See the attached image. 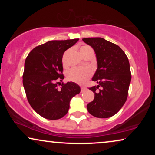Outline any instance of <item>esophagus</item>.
I'll use <instances>...</instances> for the list:
<instances>
[{
  "label": "esophagus",
  "instance_id": "esophagus-1",
  "mask_svg": "<svg viewBox=\"0 0 155 155\" xmlns=\"http://www.w3.org/2000/svg\"><path fill=\"white\" fill-rule=\"evenodd\" d=\"M80 88H81V92H83V91L86 89L85 87H81Z\"/></svg>",
  "mask_w": 155,
  "mask_h": 155
}]
</instances>
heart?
Masks as SVG:
<instances>
[{
  "mask_svg": "<svg viewBox=\"0 0 155 155\" xmlns=\"http://www.w3.org/2000/svg\"><path fill=\"white\" fill-rule=\"evenodd\" d=\"M88 51H92L89 46H83L80 48V52L82 56ZM92 75V69L88 67L73 68L70 70L67 73V78L69 81L78 84H83Z\"/></svg>",
  "mask_w": 155,
  "mask_h": 155,
  "instance_id": "obj_1",
  "label": "heart"
}]
</instances>
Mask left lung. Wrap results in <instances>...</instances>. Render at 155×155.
<instances>
[{"instance_id": "1", "label": "left lung", "mask_w": 155, "mask_h": 155, "mask_svg": "<svg viewBox=\"0 0 155 155\" xmlns=\"http://www.w3.org/2000/svg\"><path fill=\"white\" fill-rule=\"evenodd\" d=\"M82 41L93 48L97 60L92 80L99 84L89 88L94 99L87 106V111L97 118L111 117L128 97L131 80L128 58L119 46L103 38H84Z\"/></svg>"}]
</instances>
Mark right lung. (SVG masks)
<instances>
[{
    "label": "right lung",
    "mask_w": 155,
    "mask_h": 155,
    "mask_svg": "<svg viewBox=\"0 0 155 155\" xmlns=\"http://www.w3.org/2000/svg\"><path fill=\"white\" fill-rule=\"evenodd\" d=\"M79 39L54 40L33 48L25 63L23 86L29 104L38 114L49 120L63 117L68 111L70 101L80 92L75 82L62 83L64 79L62 58L64 52Z\"/></svg>",
    "instance_id": "obj_1"
}]
</instances>
